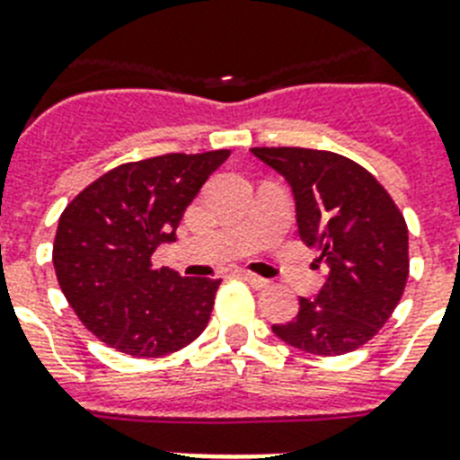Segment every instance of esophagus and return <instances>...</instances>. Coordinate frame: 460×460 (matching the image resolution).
<instances>
[{
  "label": "esophagus",
  "instance_id": "1",
  "mask_svg": "<svg viewBox=\"0 0 460 460\" xmlns=\"http://www.w3.org/2000/svg\"><path fill=\"white\" fill-rule=\"evenodd\" d=\"M239 275L244 277L246 282L252 284L253 289H268V287H270V282H268V279H263V277H258V275H253V272H239Z\"/></svg>",
  "mask_w": 460,
  "mask_h": 460
}]
</instances>
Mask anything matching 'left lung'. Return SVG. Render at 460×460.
<instances>
[{
    "mask_svg": "<svg viewBox=\"0 0 460 460\" xmlns=\"http://www.w3.org/2000/svg\"><path fill=\"white\" fill-rule=\"evenodd\" d=\"M296 199L298 234L329 275L314 301L272 332L298 350L336 358L362 348L390 320L409 277L404 216L369 171L329 150L252 147Z\"/></svg>",
    "mask_w": 460,
    "mask_h": 460,
    "instance_id": "8db88e82",
    "label": "left lung"
}]
</instances>
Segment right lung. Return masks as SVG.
<instances>
[{
    "label": "right lung",
    "mask_w": 460,
    "mask_h": 460,
    "mask_svg": "<svg viewBox=\"0 0 460 460\" xmlns=\"http://www.w3.org/2000/svg\"><path fill=\"white\" fill-rule=\"evenodd\" d=\"M230 150L128 162L86 185L60 214L53 268L79 322L134 358L176 352L207 329L221 279L153 268L185 208Z\"/></svg>",
    "instance_id": "add662e5"
}]
</instances>
